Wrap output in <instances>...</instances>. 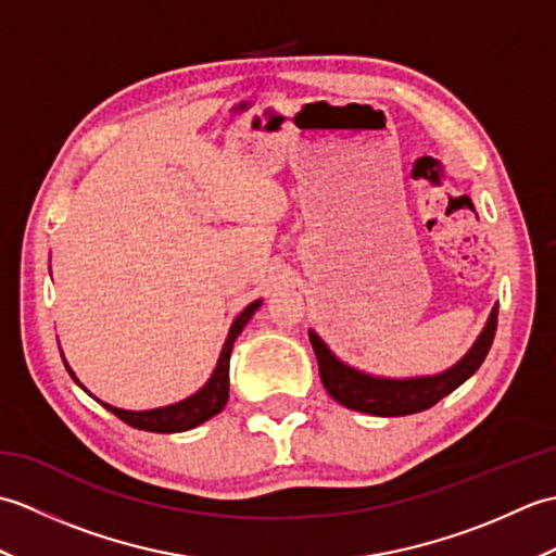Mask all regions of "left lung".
I'll return each instance as SVG.
<instances>
[{"mask_svg":"<svg viewBox=\"0 0 556 556\" xmlns=\"http://www.w3.org/2000/svg\"><path fill=\"white\" fill-rule=\"evenodd\" d=\"M494 332H497V305L492 308L485 327H482V332L473 341V346L466 351L464 358H458L444 372L418 377H380L363 372L337 358L332 349L313 329L308 337L329 396L351 410L370 413V416L380 418H396L430 408L446 394H452L456 387L464 384L485 361Z\"/></svg>","mask_w":556,"mask_h":556,"instance_id":"1","label":"left lung"}]
</instances>
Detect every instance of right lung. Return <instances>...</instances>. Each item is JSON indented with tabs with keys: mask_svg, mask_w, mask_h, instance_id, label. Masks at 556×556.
<instances>
[{
	"mask_svg": "<svg viewBox=\"0 0 556 556\" xmlns=\"http://www.w3.org/2000/svg\"><path fill=\"white\" fill-rule=\"evenodd\" d=\"M260 305H263V299L248 303L245 308L239 315H236V320L229 327L227 341H224V346H222V353H219V358H217L215 370H212L210 380L203 387H200L195 394H191V396L184 399V401H176V404L150 408V410H126V408H116V406L104 404V401H100V399L98 401H100L104 408L112 410L116 418H122L124 422H128V425H131V428H138V430H148V432H184V430L198 428L200 422H205L212 416H217V413L224 408V404H227V399H229V358H231L233 341H236V337L243 332V327L251 323V317L255 315V311L260 308ZM64 365H66L68 375L74 377V382L78 387H83L78 382L76 372L68 368L66 361H64ZM83 389H86V387H83ZM86 392H88V389H86ZM92 399H96V396H92Z\"/></svg>",
	"mask_w": 556,
	"mask_h": 556,
	"instance_id": "1",
	"label": "right lung"
}]
</instances>
